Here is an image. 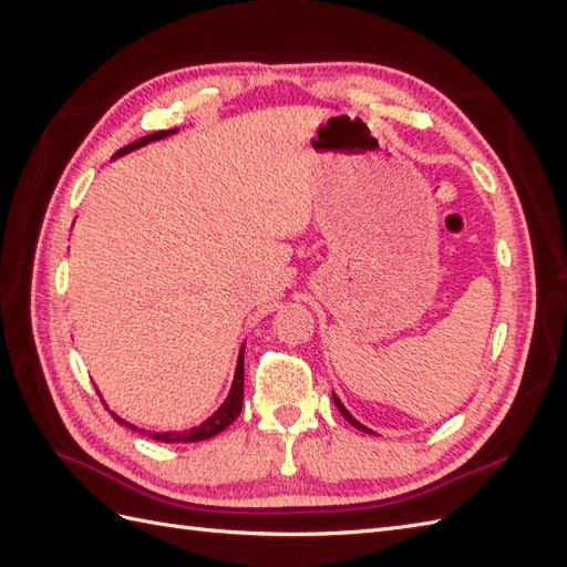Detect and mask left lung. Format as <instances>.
Wrapping results in <instances>:
<instances>
[{"instance_id":"left-lung-1","label":"left lung","mask_w":567,"mask_h":567,"mask_svg":"<svg viewBox=\"0 0 567 567\" xmlns=\"http://www.w3.org/2000/svg\"><path fill=\"white\" fill-rule=\"evenodd\" d=\"M333 404L338 406V411H340V414H342V419H346L348 423H352L354 427H359V431H362V433H369V435H379V433H373V431H371V427H367L364 423H359V421H357V419H354V416L350 414V411L346 409V404H342V402L338 400V394H336V392H333Z\"/></svg>"}]
</instances>
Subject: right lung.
<instances>
[{"instance_id": "add662e5", "label": "right lung", "mask_w": 567, "mask_h": 567, "mask_svg": "<svg viewBox=\"0 0 567 567\" xmlns=\"http://www.w3.org/2000/svg\"><path fill=\"white\" fill-rule=\"evenodd\" d=\"M177 130H179V127L146 134V136H142V140H136V142H132V144L120 148V151L115 153V156H113V161L120 158V156H127V153H132L134 148H142V146H146V144H151V142L165 140V136L175 134ZM244 352H246V342L241 346V350H238L236 371H234V381H231L227 400L221 402L219 409L215 411V414L205 419L200 425H194V427H188V431H179V433H169V431L156 433V431H144V427H140V425H134V423H130V421H125V419H120V416L115 414V411H111V416H113L120 425L132 427V431H140L142 435H148L151 440H158V442H175V444H177V442H200V440H210V437H215L217 433L225 431V427H229V425L238 419V414H241V406H244ZM99 398H101V394H99Z\"/></svg>"}]
</instances>
